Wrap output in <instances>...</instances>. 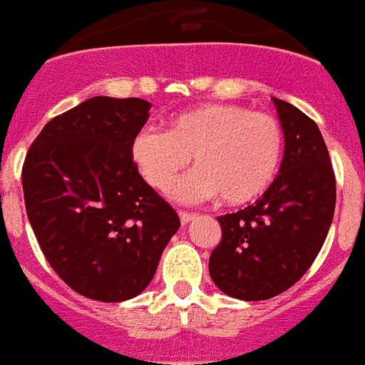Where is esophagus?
Wrapping results in <instances>:
<instances>
[{
	"mask_svg": "<svg viewBox=\"0 0 365 365\" xmlns=\"http://www.w3.org/2000/svg\"><path fill=\"white\" fill-rule=\"evenodd\" d=\"M179 217H180V223L185 225V223H188V222H190V220H192L194 214H190V212H185V210H180Z\"/></svg>",
	"mask_w": 365,
	"mask_h": 365,
	"instance_id": "34e87169",
	"label": "esophagus"
}]
</instances>
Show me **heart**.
I'll list each match as a JSON object with an SVG mask.
<instances>
[{"label": "heart", "mask_w": 365, "mask_h": 365, "mask_svg": "<svg viewBox=\"0 0 365 365\" xmlns=\"http://www.w3.org/2000/svg\"><path fill=\"white\" fill-rule=\"evenodd\" d=\"M190 155L198 169L173 188V196L192 202L220 194L225 204L241 206L262 196L276 179L284 130L272 114L210 103L171 116L167 132L140 128L130 142L135 169L159 192L171 188Z\"/></svg>", "instance_id": "heart-1"}]
</instances>
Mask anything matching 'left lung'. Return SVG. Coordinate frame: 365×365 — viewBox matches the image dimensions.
I'll return each instance as SVG.
<instances>
[{
	"mask_svg": "<svg viewBox=\"0 0 365 365\" xmlns=\"http://www.w3.org/2000/svg\"><path fill=\"white\" fill-rule=\"evenodd\" d=\"M286 150L280 173L259 200L217 217L222 241L210 276L223 294L245 302L270 299L309 270L323 247L336 204L331 157L315 122L274 98Z\"/></svg>",
	"mask_w": 365,
	"mask_h": 365,
	"instance_id": "left-lung-1",
	"label": "left lung"
}]
</instances>
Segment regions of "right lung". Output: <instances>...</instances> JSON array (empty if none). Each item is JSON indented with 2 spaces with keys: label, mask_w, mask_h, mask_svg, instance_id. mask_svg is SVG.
I'll return each instance as SVG.
<instances>
[{
  "label": "right lung",
  "mask_w": 365,
  "mask_h": 365,
  "mask_svg": "<svg viewBox=\"0 0 365 365\" xmlns=\"http://www.w3.org/2000/svg\"><path fill=\"white\" fill-rule=\"evenodd\" d=\"M150 106L135 97L83 101L42 128L23 163L36 241L54 272L89 299L142 294L180 227L130 157Z\"/></svg>",
  "instance_id": "add662e5"
}]
</instances>
